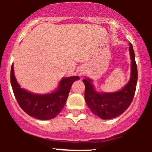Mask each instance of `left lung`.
<instances>
[{"label":"left lung","mask_w":152,"mask_h":152,"mask_svg":"<svg viewBox=\"0 0 152 152\" xmlns=\"http://www.w3.org/2000/svg\"><path fill=\"white\" fill-rule=\"evenodd\" d=\"M132 59V74L129 82L122 90L111 93H99L94 90L91 80L84 79V98L86 104L95 115L104 120L111 119L124 113L134 99L136 92L138 70L132 44L129 43Z\"/></svg>","instance_id":"8db88e82"}]
</instances>
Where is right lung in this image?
Wrapping results in <instances>:
<instances>
[{
	"label": "right lung",
	"mask_w": 152,
	"mask_h": 152,
	"mask_svg": "<svg viewBox=\"0 0 152 152\" xmlns=\"http://www.w3.org/2000/svg\"><path fill=\"white\" fill-rule=\"evenodd\" d=\"M79 79L78 76L63 78L55 92L37 95L20 88L14 77L13 64L10 73L12 90L20 108L29 115L42 120L53 119L61 112L67 100L72 83Z\"/></svg>",
	"instance_id": "add662e5"
}]
</instances>
